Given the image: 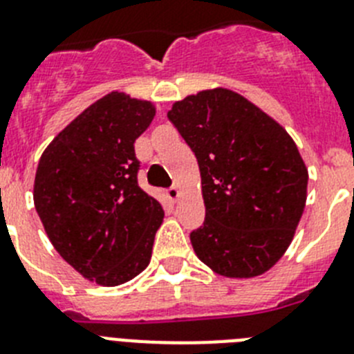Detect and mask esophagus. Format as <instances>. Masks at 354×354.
Segmentation results:
<instances>
[{
  "mask_svg": "<svg viewBox=\"0 0 354 354\" xmlns=\"http://www.w3.org/2000/svg\"><path fill=\"white\" fill-rule=\"evenodd\" d=\"M179 195H180V192L175 186L168 187L167 189V196L171 200V202H177V200H179Z\"/></svg>",
  "mask_w": 354,
  "mask_h": 354,
  "instance_id": "obj_1",
  "label": "esophagus"
}]
</instances>
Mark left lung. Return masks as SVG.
Segmentation results:
<instances>
[{
	"label": "left lung",
	"mask_w": 354,
	"mask_h": 354,
	"mask_svg": "<svg viewBox=\"0 0 354 354\" xmlns=\"http://www.w3.org/2000/svg\"><path fill=\"white\" fill-rule=\"evenodd\" d=\"M168 118L202 177L205 221L189 234L198 259L228 278L266 273L289 248L305 209L308 171L296 143L227 88L187 95Z\"/></svg>",
	"instance_id": "1"
}]
</instances>
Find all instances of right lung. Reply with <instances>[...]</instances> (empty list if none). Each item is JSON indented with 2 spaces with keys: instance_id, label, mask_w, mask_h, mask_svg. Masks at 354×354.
<instances>
[{
  "instance_id": "right-lung-1",
  "label": "right lung",
  "mask_w": 354,
  "mask_h": 354,
  "mask_svg": "<svg viewBox=\"0 0 354 354\" xmlns=\"http://www.w3.org/2000/svg\"><path fill=\"white\" fill-rule=\"evenodd\" d=\"M149 101L111 92L44 150L33 202L64 261L99 286L133 280L150 262L161 204L138 186L134 142L150 126Z\"/></svg>"
}]
</instances>
